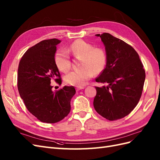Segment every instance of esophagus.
Returning <instances> with one entry per match:
<instances>
[{"label": "esophagus", "mask_w": 160, "mask_h": 160, "mask_svg": "<svg viewBox=\"0 0 160 160\" xmlns=\"http://www.w3.org/2000/svg\"><path fill=\"white\" fill-rule=\"evenodd\" d=\"M85 88L84 87H76V90L77 91H79L81 89H83Z\"/></svg>", "instance_id": "obj_1"}]
</instances>
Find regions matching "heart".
<instances>
[{"label": "heart", "instance_id": "1", "mask_svg": "<svg viewBox=\"0 0 160 160\" xmlns=\"http://www.w3.org/2000/svg\"><path fill=\"white\" fill-rule=\"evenodd\" d=\"M68 53L76 58H81V69L72 71L65 77L67 84L81 87L90 80L93 74L102 72L107 62L105 51L99 47H93L90 43L82 39H77L64 50L59 51L55 55V63L59 70L67 72L71 69V61Z\"/></svg>", "mask_w": 160, "mask_h": 160}]
</instances>
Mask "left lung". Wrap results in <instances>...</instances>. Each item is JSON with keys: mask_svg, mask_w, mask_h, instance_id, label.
Returning <instances> with one entry per match:
<instances>
[{"mask_svg": "<svg viewBox=\"0 0 160 160\" xmlns=\"http://www.w3.org/2000/svg\"><path fill=\"white\" fill-rule=\"evenodd\" d=\"M105 47L106 67L96 82L93 106L100 115L109 121L122 119L136 107L142 94L146 72L133 48L109 33L97 34Z\"/></svg>", "mask_w": 160, "mask_h": 160, "instance_id": "8db88e82", "label": "left lung"}]
</instances>
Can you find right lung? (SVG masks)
<instances>
[{"instance_id": "right-lung-1", "label": "right lung", "mask_w": 160, "mask_h": 160, "mask_svg": "<svg viewBox=\"0 0 160 160\" xmlns=\"http://www.w3.org/2000/svg\"><path fill=\"white\" fill-rule=\"evenodd\" d=\"M57 38L44 40L29 48L19 62L17 86L27 109L42 122L54 123L64 119L71 110L73 86L52 91L51 81L61 84L55 63Z\"/></svg>"}]
</instances>
